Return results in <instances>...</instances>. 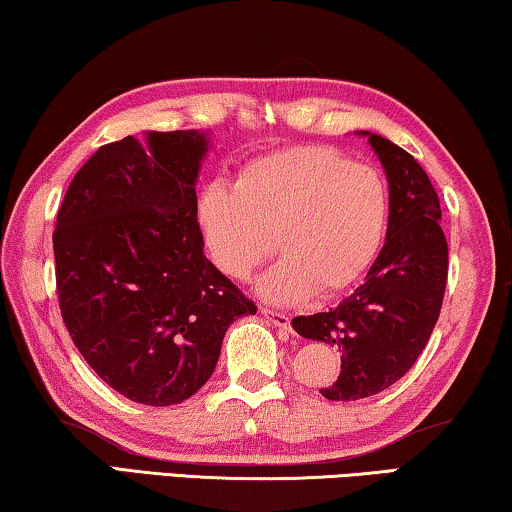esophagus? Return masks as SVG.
<instances>
[{"mask_svg":"<svg viewBox=\"0 0 512 512\" xmlns=\"http://www.w3.org/2000/svg\"><path fill=\"white\" fill-rule=\"evenodd\" d=\"M262 317L269 324L276 326V329H280V331H285V333L292 331V326H289V317L285 315V312H276V310H271V308H262Z\"/></svg>","mask_w":512,"mask_h":512,"instance_id":"34e87169","label":"esophagus"}]
</instances>
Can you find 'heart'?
<instances>
[{
	"instance_id": "obj_1",
	"label": "heart",
	"mask_w": 512,
	"mask_h": 512,
	"mask_svg": "<svg viewBox=\"0 0 512 512\" xmlns=\"http://www.w3.org/2000/svg\"><path fill=\"white\" fill-rule=\"evenodd\" d=\"M197 230L218 271L246 280L282 253L257 282L269 303L331 296L368 269L388 223L379 172L329 147H292L253 158L234 186L213 181L195 204Z\"/></svg>"
}]
</instances>
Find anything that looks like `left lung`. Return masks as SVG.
Masks as SVG:
<instances>
[{"instance_id":"1","label":"left lung","mask_w":512,"mask_h":512,"mask_svg":"<svg viewBox=\"0 0 512 512\" xmlns=\"http://www.w3.org/2000/svg\"><path fill=\"white\" fill-rule=\"evenodd\" d=\"M356 133L368 137L388 181L384 248L340 305L292 319L303 338L342 349L338 379L319 391L335 402L370 398L407 375L437 324L448 278L439 195L425 170L386 137Z\"/></svg>"}]
</instances>
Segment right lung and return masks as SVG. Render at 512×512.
Masks as SVG:
<instances>
[{"label":"right lung","instance_id":"1","mask_svg":"<svg viewBox=\"0 0 512 512\" xmlns=\"http://www.w3.org/2000/svg\"><path fill=\"white\" fill-rule=\"evenodd\" d=\"M209 133L105 144L68 186L52 234L61 317L124 398L170 407L200 391L234 319L257 308L207 257L197 177Z\"/></svg>","mask_w":512,"mask_h":512}]
</instances>
